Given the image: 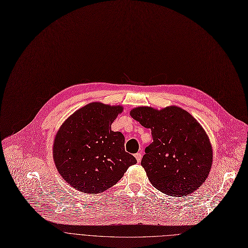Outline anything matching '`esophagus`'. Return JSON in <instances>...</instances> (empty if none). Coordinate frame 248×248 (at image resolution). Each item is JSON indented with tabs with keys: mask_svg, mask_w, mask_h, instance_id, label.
I'll return each mask as SVG.
<instances>
[{
	"mask_svg": "<svg viewBox=\"0 0 248 248\" xmlns=\"http://www.w3.org/2000/svg\"><path fill=\"white\" fill-rule=\"evenodd\" d=\"M135 157H136V160H137L138 162H140V161H141V158H142V154H140V153L135 154Z\"/></svg>",
	"mask_w": 248,
	"mask_h": 248,
	"instance_id": "obj_1",
	"label": "esophagus"
}]
</instances>
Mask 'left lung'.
<instances>
[{
  "label": "left lung",
  "mask_w": 248,
  "mask_h": 248,
  "mask_svg": "<svg viewBox=\"0 0 248 248\" xmlns=\"http://www.w3.org/2000/svg\"><path fill=\"white\" fill-rule=\"evenodd\" d=\"M130 116L150 128L153 142L141 160L151 184L161 193L183 197L199 189L212 166V146L203 127L177 106H140Z\"/></svg>",
  "instance_id": "8db88e82"
}]
</instances>
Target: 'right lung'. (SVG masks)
<instances>
[{
  "mask_svg": "<svg viewBox=\"0 0 248 248\" xmlns=\"http://www.w3.org/2000/svg\"><path fill=\"white\" fill-rule=\"evenodd\" d=\"M121 105L93 102L73 113L58 129L52 146L55 167L74 189L85 194L104 192L137 162L124 150V136L111 124Z\"/></svg>",
  "mask_w": 248,
  "mask_h": 248,
  "instance_id": "obj_1",
  "label": "right lung"
}]
</instances>
